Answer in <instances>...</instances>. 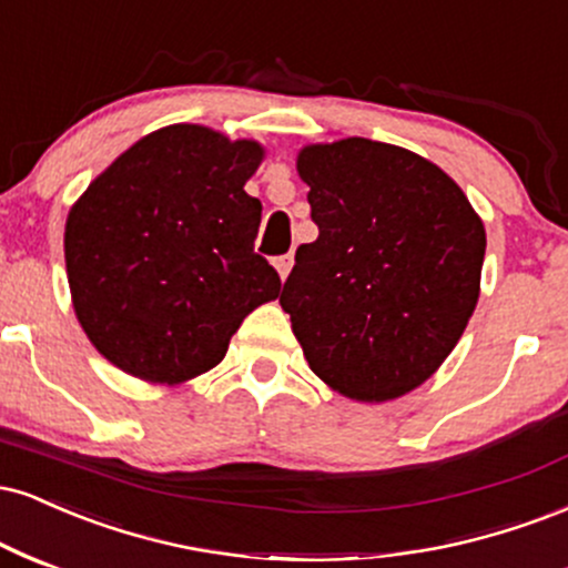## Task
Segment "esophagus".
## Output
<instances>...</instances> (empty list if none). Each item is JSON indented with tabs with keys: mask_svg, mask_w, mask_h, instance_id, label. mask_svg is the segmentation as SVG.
Masks as SVG:
<instances>
[{
	"mask_svg": "<svg viewBox=\"0 0 568 568\" xmlns=\"http://www.w3.org/2000/svg\"><path fill=\"white\" fill-rule=\"evenodd\" d=\"M275 266H277V272H280V277H288L291 275V266H293V254H283V256H277L275 258Z\"/></svg>",
	"mask_w": 568,
	"mask_h": 568,
	"instance_id": "34e87169",
	"label": "esophagus"
}]
</instances>
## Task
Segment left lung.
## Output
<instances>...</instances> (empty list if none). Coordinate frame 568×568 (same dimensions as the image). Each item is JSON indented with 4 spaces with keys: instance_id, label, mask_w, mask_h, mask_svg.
<instances>
[{
    "instance_id": "obj_1",
    "label": "left lung",
    "mask_w": 568,
    "mask_h": 568,
    "mask_svg": "<svg viewBox=\"0 0 568 568\" xmlns=\"http://www.w3.org/2000/svg\"><path fill=\"white\" fill-rule=\"evenodd\" d=\"M298 174L320 235L298 245L280 304L306 362L359 402L413 392L479 302L481 219L432 161L365 136L304 148Z\"/></svg>"
}]
</instances>
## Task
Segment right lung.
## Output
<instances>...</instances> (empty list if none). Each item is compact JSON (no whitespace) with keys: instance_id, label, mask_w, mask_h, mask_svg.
Here are the masks:
<instances>
[{"instance_id":"right-lung-1","label":"right lung","mask_w":568,"mask_h":568,"mask_svg":"<svg viewBox=\"0 0 568 568\" xmlns=\"http://www.w3.org/2000/svg\"><path fill=\"white\" fill-rule=\"evenodd\" d=\"M251 140L176 124L142 136L87 187L65 224L73 310L102 357L153 384L211 371L232 333L280 293L243 190Z\"/></svg>"}]
</instances>
